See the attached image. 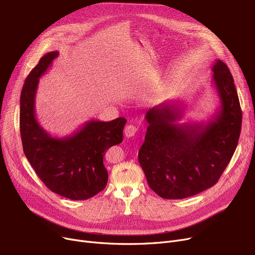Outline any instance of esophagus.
Wrapping results in <instances>:
<instances>
[{
	"label": "esophagus",
	"mask_w": 255,
	"mask_h": 255,
	"mask_svg": "<svg viewBox=\"0 0 255 255\" xmlns=\"http://www.w3.org/2000/svg\"><path fill=\"white\" fill-rule=\"evenodd\" d=\"M124 132H125L126 137H133V136L136 134L137 128H136L134 125L129 124V125H127V126L125 127Z\"/></svg>",
	"instance_id": "obj_1"
}]
</instances>
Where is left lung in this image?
I'll return each instance as SVG.
<instances>
[{"mask_svg": "<svg viewBox=\"0 0 255 255\" xmlns=\"http://www.w3.org/2000/svg\"><path fill=\"white\" fill-rule=\"evenodd\" d=\"M213 83L221 106L207 124H179L180 104L148 110L138 161L150 189L164 199H183L215 185L234 155L241 134L242 110L227 65L216 60Z\"/></svg>", "mask_w": 255, "mask_h": 255, "instance_id": "1", "label": "left lung"}]
</instances>
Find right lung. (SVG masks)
I'll use <instances>...</instances> for the list:
<instances>
[{
	"label": "right lung",
	"mask_w": 255,
	"mask_h": 255,
	"mask_svg": "<svg viewBox=\"0 0 255 255\" xmlns=\"http://www.w3.org/2000/svg\"><path fill=\"white\" fill-rule=\"evenodd\" d=\"M58 54L47 53L26 78L20 94V137L27 159L49 190L71 200H86L105 189L108 173L103 156L123 140L126 119L88 121L62 138L49 134L35 117V95L39 78Z\"/></svg>",
	"instance_id": "add662e5"
}]
</instances>
